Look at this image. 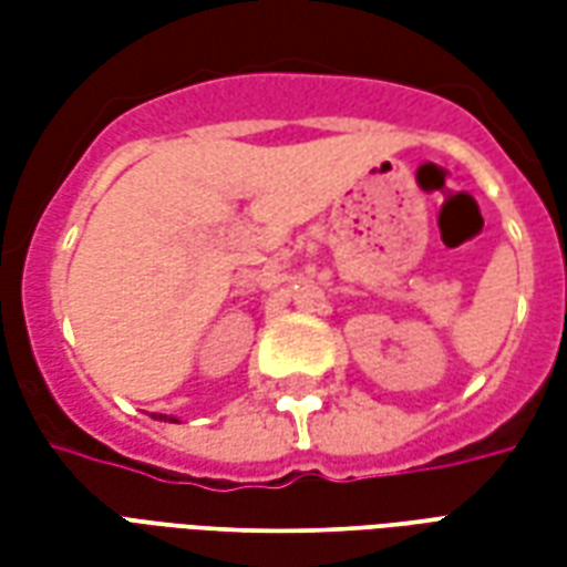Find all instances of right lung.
I'll return each instance as SVG.
<instances>
[{
	"mask_svg": "<svg viewBox=\"0 0 567 567\" xmlns=\"http://www.w3.org/2000/svg\"><path fill=\"white\" fill-rule=\"evenodd\" d=\"M161 419H166V416H161Z\"/></svg>",
	"mask_w": 567,
	"mask_h": 567,
	"instance_id": "right-lung-1",
	"label": "right lung"
}]
</instances>
